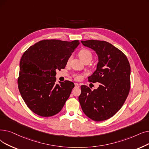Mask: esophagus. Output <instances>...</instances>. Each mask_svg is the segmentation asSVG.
<instances>
[{"label":"esophagus","instance_id":"34e87169","mask_svg":"<svg viewBox=\"0 0 149 149\" xmlns=\"http://www.w3.org/2000/svg\"><path fill=\"white\" fill-rule=\"evenodd\" d=\"M75 88H79L80 87L79 84L77 83H75Z\"/></svg>","mask_w":149,"mask_h":149}]
</instances>
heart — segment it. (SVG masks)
<instances>
[{"label":"heart","instance_id":"b5f03b06","mask_svg":"<svg viewBox=\"0 0 149 149\" xmlns=\"http://www.w3.org/2000/svg\"><path fill=\"white\" fill-rule=\"evenodd\" d=\"M79 55L80 58L83 61H86V60H91L93 58V54L91 53V52L87 49H83L80 50L79 52ZM70 60H71V56H69L67 60L68 64L69 63V62L70 61ZM74 78L77 80H79L82 78V76L79 74H75L74 75Z\"/></svg>","mask_w":149,"mask_h":149}]
</instances>
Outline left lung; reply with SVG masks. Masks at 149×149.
Segmentation results:
<instances>
[{
  "label": "left lung",
  "mask_w": 149,
  "mask_h": 149,
  "mask_svg": "<svg viewBox=\"0 0 149 149\" xmlns=\"http://www.w3.org/2000/svg\"><path fill=\"white\" fill-rule=\"evenodd\" d=\"M99 56L97 67L88 81L99 83L97 89L81 86L79 100L83 111L95 121L108 119L124 105L130 89V66L121 50L105 41H81Z\"/></svg>",
  "instance_id": "8db88e82"
}]
</instances>
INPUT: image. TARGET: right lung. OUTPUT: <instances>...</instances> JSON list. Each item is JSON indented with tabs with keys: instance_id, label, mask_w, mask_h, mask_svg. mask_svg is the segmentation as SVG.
<instances>
[{
	"instance_id": "add662e5",
	"label": "right lung",
	"mask_w": 149,
	"mask_h": 149,
	"mask_svg": "<svg viewBox=\"0 0 149 149\" xmlns=\"http://www.w3.org/2000/svg\"><path fill=\"white\" fill-rule=\"evenodd\" d=\"M79 44V40H43L22 55L18 88L27 106L36 114L50 117L65 104L74 84L68 80L56 84V70L65 68L68 58Z\"/></svg>"
}]
</instances>
